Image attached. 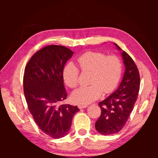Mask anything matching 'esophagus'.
Listing matches in <instances>:
<instances>
[{"instance_id": "1", "label": "esophagus", "mask_w": 158, "mask_h": 158, "mask_svg": "<svg viewBox=\"0 0 158 158\" xmlns=\"http://www.w3.org/2000/svg\"><path fill=\"white\" fill-rule=\"evenodd\" d=\"M88 106L87 105H84V104H80V105H78V107L79 109H84V108H86Z\"/></svg>"}]
</instances>
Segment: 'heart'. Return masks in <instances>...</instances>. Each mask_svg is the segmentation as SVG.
Instances as JSON below:
<instances>
[{"instance_id": "1", "label": "heart", "mask_w": 158, "mask_h": 158, "mask_svg": "<svg viewBox=\"0 0 158 158\" xmlns=\"http://www.w3.org/2000/svg\"><path fill=\"white\" fill-rule=\"evenodd\" d=\"M83 72H91L90 84L79 88L73 93V100L79 104H89L97 100L104 93H109L116 89L122 74V63L116 56L100 52H88L77 58ZM79 69L73 63L64 67L63 77L69 88H76L79 83Z\"/></svg>"}]
</instances>
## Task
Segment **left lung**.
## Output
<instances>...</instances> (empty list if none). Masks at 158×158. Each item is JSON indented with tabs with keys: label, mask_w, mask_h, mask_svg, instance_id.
<instances>
[{
	"label": "left lung",
	"mask_w": 158,
	"mask_h": 158,
	"mask_svg": "<svg viewBox=\"0 0 158 158\" xmlns=\"http://www.w3.org/2000/svg\"><path fill=\"white\" fill-rule=\"evenodd\" d=\"M116 49L125 65V73L117 90L99 102L101 116L95 124V129L104 135L118 133L126 123L139 91L140 77L137 65L127 53L116 43Z\"/></svg>",
	"instance_id": "1"
}]
</instances>
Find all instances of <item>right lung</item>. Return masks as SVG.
Listing matches in <instances>:
<instances>
[{"mask_svg": "<svg viewBox=\"0 0 158 158\" xmlns=\"http://www.w3.org/2000/svg\"><path fill=\"white\" fill-rule=\"evenodd\" d=\"M74 52L49 45L31 57L25 68L23 92L29 111L42 132L53 139L65 137L71 127L77 106L60 105L67 98L63 70Z\"/></svg>", "mask_w": 158, "mask_h": 158, "instance_id": "obj_1", "label": "right lung"}]
</instances>
